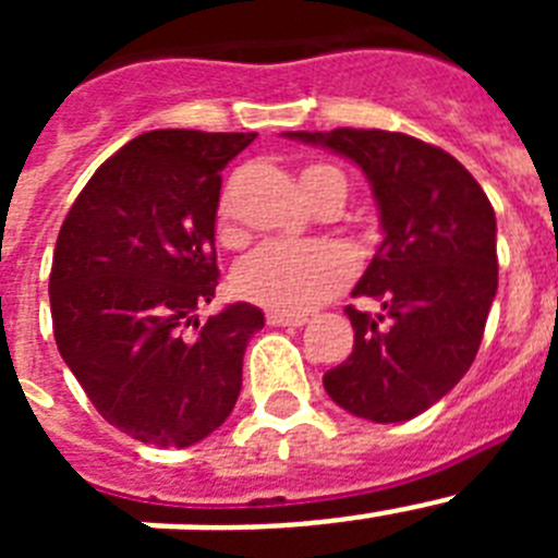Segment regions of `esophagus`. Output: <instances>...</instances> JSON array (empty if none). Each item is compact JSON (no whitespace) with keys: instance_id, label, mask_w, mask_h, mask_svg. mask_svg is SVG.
<instances>
[{"instance_id":"34e87169","label":"esophagus","mask_w":558,"mask_h":558,"mask_svg":"<svg viewBox=\"0 0 558 558\" xmlns=\"http://www.w3.org/2000/svg\"><path fill=\"white\" fill-rule=\"evenodd\" d=\"M270 327H304L307 318L304 315H288V313H268Z\"/></svg>"}]
</instances>
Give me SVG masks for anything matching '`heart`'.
Returning a JSON list of instances; mask_svg holds the SVG:
<instances>
[{"label":"heart","instance_id":"heart-1","mask_svg":"<svg viewBox=\"0 0 558 558\" xmlns=\"http://www.w3.org/2000/svg\"><path fill=\"white\" fill-rule=\"evenodd\" d=\"M304 198L322 209L324 204H340L347 201V179L335 167L310 165L302 175ZM236 181H231L218 201V236L223 243H236L243 231L236 226L234 209ZM354 274V259L343 245L338 243H265L248 254L234 268L231 284L240 299L270 313H310L335 293L347 288Z\"/></svg>","mask_w":558,"mask_h":558}]
</instances>
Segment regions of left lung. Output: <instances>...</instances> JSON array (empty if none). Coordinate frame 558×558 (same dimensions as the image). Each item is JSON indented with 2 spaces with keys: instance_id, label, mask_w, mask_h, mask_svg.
Returning <instances> with one entry per match:
<instances>
[{
  "instance_id": "1",
  "label": "left lung",
  "mask_w": 558,
  "mask_h": 558,
  "mask_svg": "<svg viewBox=\"0 0 558 558\" xmlns=\"http://www.w3.org/2000/svg\"><path fill=\"white\" fill-rule=\"evenodd\" d=\"M347 156L372 184L383 243L347 307L354 347L324 374L343 411L377 425L425 413L470 372L497 293V220L472 172L441 147L393 131H288Z\"/></svg>"
}]
</instances>
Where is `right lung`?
Returning <instances> with one entry per match:
<instances>
[{
    "mask_svg": "<svg viewBox=\"0 0 558 558\" xmlns=\"http://www.w3.org/2000/svg\"><path fill=\"white\" fill-rule=\"evenodd\" d=\"M256 133L147 131L88 179L49 274L56 343L92 405L136 441L190 447L223 425L263 310L215 299L220 170Z\"/></svg>",
    "mask_w": 558,
    "mask_h": 558,
    "instance_id": "right-lung-1",
    "label": "right lung"
}]
</instances>
